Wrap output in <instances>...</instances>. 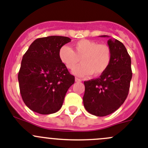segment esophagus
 <instances>
[{
	"instance_id": "esophagus-1",
	"label": "esophagus",
	"mask_w": 148,
	"mask_h": 148,
	"mask_svg": "<svg viewBox=\"0 0 148 148\" xmlns=\"http://www.w3.org/2000/svg\"><path fill=\"white\" fill-rule=\"evenodd\" d=\"M75 82H82V80L80 79L77 78V77H76V78H75Z\"/></svg>"
}]
</instances>
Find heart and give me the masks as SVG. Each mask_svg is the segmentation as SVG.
Wrapping results in <instances>:
<instances>
[{"instance_id": "b5f03b06", "label": "heart", "mask_w": 148, "mask_h": 148, "mask_svg": "<svg viewBox=\"0 0 148 148\" xmlns=\"http://www.w3.org/2000/svg\"><path fill=\"white\" fill-rule=\"evenodd\" d=\"M73 50L64 45L59 49L58 58L68 69L73 70L79 63L82 65L74 71L78 77L92 74L99 76L108 69L111 60V51L106 44H98L90 40H81L73 44Z\"/></svg>"}]
</instances>
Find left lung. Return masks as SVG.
I'll use <instances>...</instances> for the list:
<instances>
[{
    "label": "left lung",
    "mask_w": 148,
    "mask_h": 148,
    "mask_svg": "<svg viewBox=\"0 0 148 148\" xmlns=\"http://www.w3.org/2000/svg\"><path fill=\"white\" fill-rule=\"evenodd\" d=\"M108 45L111 51L108 69L99 78L84 82V106L87 112L97 116L112 114L124 103L132 77L131 58L124 44L116 39H109Z\"/></svg>",
    "instance_id": "1"
}]
</instances>
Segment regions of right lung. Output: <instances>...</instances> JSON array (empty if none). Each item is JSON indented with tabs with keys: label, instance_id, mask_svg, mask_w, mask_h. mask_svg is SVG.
<instances>
[{
	"label": "right lung",
	"instance_id": "add662e5",
	"mask_svg": "<svg viewBox=\"0 0 148 148\" xmlns=\"http://www.w3.org/2000/svg\"><path fill=\"white\" fill-rule=\"evenodd\" d=\"M71 40L63 36L38 38L23 56L18 74L20 93L32 111L46 115L62 106L74 77L61 62L58 51Z\"/></svg>",
	"mask_w": 148,
	"mask_h": 148
}]
</instances>
